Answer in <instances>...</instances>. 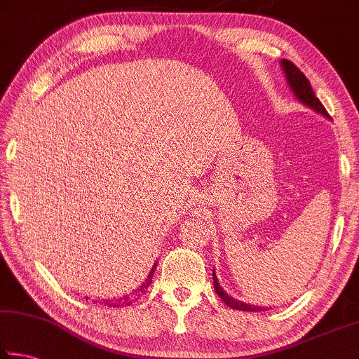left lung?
Listing matches in <instances>:
<instances>
[{"instance_id":"8db88e82","label":"left lung","mask_w":359,"mask_h":359,"mask_svg":"<svg viewBox=\"0 0 359 359\" xmlns=\"http://www.w3.org/2000/svg\"><path fill=\"white\" fill-rule=\"evenodd\" d=\"M282 68L285 71V76H287V81L290 83L291 90H293V93L296 95V98L299 100L302 104L309 106L311 109H313L315 112H318L321 115H325L326 118H331L330 114L325 109V106L321 104V101L315 96L313 90L311 87V82H309V79L302 74V71L297 68L294 63H291L290 60H282ZM212 277H214V288L217 291V294L222 297L226 304L228 307L231 309H236V311H244V312H261V311H266V307H257V306H250V304H245L242 301H236L233 297L228 296L224 293L223 288L220 287V283L217 280V276H215V271H212Z\"/></svg>"}]
</instances>
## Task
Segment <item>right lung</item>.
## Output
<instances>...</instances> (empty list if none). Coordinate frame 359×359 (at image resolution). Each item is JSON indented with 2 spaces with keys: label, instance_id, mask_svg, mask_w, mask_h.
<instances>
[{
  "label": "right lung",
  "instance_id": "obj_1",
  "mask_svg": "<svg viewBox=\"0 0 359 359\" xmlns=\"http://www.w3.org/2000/svg\"><path fill=\"white\" fill-rule=\"evenodd\" d=\"M155 267L156 264H154V267H151V271L149 272L147 278H145V282H142L141 287H139L135 293H131L130 296L126 294L123 297H120V299H104L101 304H104V306L107 307H120V306H130V304L135 302L139 296H141L142 293H145V290H147L149 285L151 283V277H154V272H155Z\"/></svg>",
  "mask_w": 359,
  "mask_h": 359
}]
</instances>
